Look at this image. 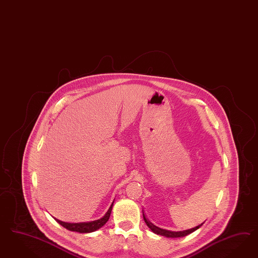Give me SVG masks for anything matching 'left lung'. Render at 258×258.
I'll return each instance as SVG.
<instances>
[{
	"instance_id": "1",
	"label": "left lung",
	"mask_w": 258,
	"mask_h": 258,
	"mask_svg": "<svg viewBox=\"0 0 258 258\" xmlns=\"http://www.w3.org/2000/svg\"><path fill=\"white\" fill-rule=\"evenodd\" d=\"M143 217H144V219H145L146 224L148 225L149 229H150L154 234H159V235H163V236L169 237V238L183 237V236H185V235H187V234H191V233L195 232L196 230H198L199 228H201V227L203 226V224L204 223V222H203L202 224H200V225H198V226L194 227V228H191V229H187V230H183V231H178V232H175V231L164 230V229H162V228H159V227L155 226L153 223H151V222L149 221V219H148L147 216H146V215H145V213H144V210H143Z\"/></svg>"
}]
</instances>
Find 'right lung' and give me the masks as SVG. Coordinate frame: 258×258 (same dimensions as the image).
<instances>
[{
    "instance_id": "right-lung-1",
    "label": "right lung",
    "mask_w": 258,
    "mask_h": 258,
    "mask_svg": "<svg viewBox=\"0 0 258 258\" xmlns=\"http://www.w3.org/2000/svg\"><path fill=\"white\" fill-rule=\"evenodd\" d=\"M114 201L111 203L109 206L108 211L106 212V214L102 217L101 219L93 220V221H87V222H77V223H71V222H64L59 219H54L61 225V226L66 228L67 230L72 231V232H78L81 234H87V233H93L97 231L98 229H100L101 227L104 226L106 224V222L109 220L110 217V213L112 210V206H113Z\"/></svg>"
}]
</instances>
